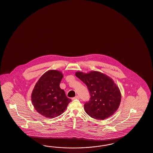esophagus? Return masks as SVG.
<instances>
[{"mask_svg":"<svg viewBox=\"0 0 153 153\" xmlns=\"http://www.w3.org/2000/svg\"><path fill=\"white\" fill-rule=\"evenodd\" d=\"M73 99H74V100H75V99H77V100H79V96H75L74 97Z\"/></svg>","mask_w":153,"mask_h":153,"instance_id":"1","label":"esophagus"}]
</instances>
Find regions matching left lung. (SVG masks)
I'll list each match as a JSON object with an SVG mask.
<instances>
[{
	"instance_id": "8db88e82",
	"label": "left lung",
	"mask_w": 153,
	"mask_h": 153,
	"mask_svg": "<svg viewBox=\"0 0 153 153\" xmlns=\"http://www.w3.org/2000/svg\"><path fill=\"white\" fill-rule=\"evenodd\" d=\"M76 76L85 84L91 95L84 104L86 113L92 118L104 120L112 116L121 102V92L113 80L97 71L88 74L81 72Z\"/></svg>"
}]
</instances>
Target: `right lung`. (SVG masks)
Masks as SVG:
<instances>
[{
  "label": "right lung",
  "mask_w": 153,
  "mask_h": 153,
  "mask_svg": "<svg viewBox=\"0 0 153 153\" xmlns=\"http://www.w3.org/2000/svg\"><path fill=\"white\" fill-rule=\"evenodd\" d=\"M62 77L61 72L50 70L43 74L33 88L32 102L37 111L45 117L60 116L72 101L60 88Z\"/></svg>",
  "instance_id": "right-lung-1"
}]
</instances>
